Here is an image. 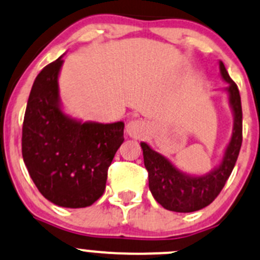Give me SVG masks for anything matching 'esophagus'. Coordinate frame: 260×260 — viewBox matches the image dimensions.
<instances>
[{"instance_id": "obj_1", "label": "esophagus", "mask_w": 260, "mask_h": 260, "mask_svg": "<svg viewBox=\"0 0 260 260\" xmlns=\"http://www.w3.org/2000/svg\"><path fill=\"white\" fill-rule=\"evenodd\" d=\"M148 126L143 120H131L126 125V133L130 138L140 139L141 136L145 135Z\"/></svg>"}]
</instances>
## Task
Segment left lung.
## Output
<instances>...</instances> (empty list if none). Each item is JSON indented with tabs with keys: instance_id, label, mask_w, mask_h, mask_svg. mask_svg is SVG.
Returning <instances> with one entry per match:
<instances>
[{
	"instance_id": "1",
	"label": "left lung",
	"mask_w": 260,
	"mask_h": 260,
	"mask_svg": "<svg viewBox=\"0 0 260 260\" xmlns=\"http://www.w3.org/2000/svg\"><path fill=\"white\" fill-rule=\"evenodd\" d=\"M220 75L228 86L229 105L234 115L232 139L224 151L221 162L202 176L189 175L171 164L164 155L152 150L146 143H140L144 155V164L149 173V189L154 199L165 209L176 213H191L208 207L225 185L232 174L242 146L243 112L239 90L230 79L228 71L219 61Z\"/></svg>"
}]
</instances>
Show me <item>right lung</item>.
Returning <instances> with one entry per match:
<instances>
[{
    "mask_svg": "<svg viewBox=\"0 0 260 260\" xmlns=\"http://www.w3.org/2000/svg\"><path fill=\"white\" fill-rule=\"evenodd\" d=\"M62 56L37 75L22 126V156L39 191L53 204L85 208L106 186L108 169L124 141V122H82L62 111Z\"/></svg>",
    "mask_w": 260,
    "mask_h": 260,
    "instance_id": "1",
    "label": "right lung"
}]
</instances>
